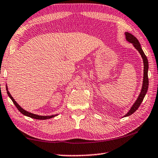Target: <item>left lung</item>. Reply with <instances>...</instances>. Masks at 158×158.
<instances>
[{"label": "left lung", "instance_id": "8db88e82", "mask_svg": "<svg viewBox=\"0 0 158 158\" xmlns=\"http://www.w3.org/2000/svg\"><path fill=\"white\" fill-rule=\"evenodd\" d=\"M125 38H126L127 41H128L130 43H132L136 49H137V51L141 56V57L143 58V84H142V89H141V93L139 97L137 98V100L135 101V102L134 105H132V107H131L130 110L127 112V114H126L124 116H128L132 115L133 113L137 110L138 108L139 107V106L141 105V102L143 100L144 97L147 93V90H148V59H147L146 56L145 55V53L143 52L142 49L141 47V44L139 43V42L138 41V40L136 38V37L130 33H127L126 32L125 33Z\"/></svg>", "mask_w": 158, "mask_h": 158}]
</instances>
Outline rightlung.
Listing matches in <instances>:
<instances>
[{"label":"right lung","instance_id":"add662e5","mask_svg":"<svg viewBox=\"0 0 158 158\" xmlns=\"http://www.w3.org/2000/svg\"><path fill=\"white\" fill-rule=\"evenodd\" d=\"M6 90H7V95H8L9 97L11 99L12 101L13 102V103L15 104V105L16 106V107L17 108V109L19 111L21 114L25 115L26 116H28L30 118H35V119H39V120H45V119H49V118H52L53 117H55L57 116L56 115H52V116H39V115H37V114H32L30 113V112L28 111H26L24 109H22L21 107V106L18 105V103H17V102L15 100V99L12 97V95H10V92L8 91V89H7V86L6 85Z\"/></svg>","mask_w":158,"mask_h":158}]
</instances>
